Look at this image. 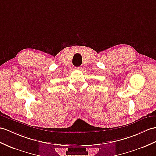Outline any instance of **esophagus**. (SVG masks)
Instances as JSON below:
<instances>
[{
	"instance_id": "1",
	"label": "esophagus",
	"mask_w": 156,
	"mask_h": 156,
	"mask_svg": "<svg viewBox=\"0 0 156 156\" xmlns=\"http://www.w3.org/2000/svg\"><path fill=\"white\" fill-rule=\"evenodd\" d=\"M74 69L75 70H80L81 69V67H75Z\"/></svg>"
}]
</instances>
